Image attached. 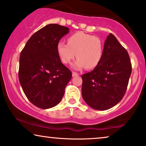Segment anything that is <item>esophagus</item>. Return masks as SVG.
Returning a JSON list of instances; mask_svg holds the SVG:
<instances>
[{"instance_id": "1", "label": "esophagus", "mask_w": 146, "mask_h": 146, "mask_svg": "<svg viewBox=\"0 0 146 146\" xmlns=\"http://www.w3.org/2000/svg\"><path fill=\"white\" fill-rule=\"evenodd\" d=\"M79 74L76 72H72V76L73 77H75V76H78Z\"/></svg>"}]
</instances>
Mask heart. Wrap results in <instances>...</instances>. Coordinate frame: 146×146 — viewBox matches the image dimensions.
I'll use <instances>...</instances> for the list:
<instances>
[{
    "label": "heart",
    "instance_id": "b5f03b06",
    "mask_svg": "<svg viewBox=\"0 0 146 146\" xmlns=\"http://www.w3.org/2000/svg\"><path fill=\"white\" fill-rule=\"evenodd\" d=\"M67 43L59 41L56 46L58 56L64 64H70L76 56L78 58L72 65L74 68L90 69L101 60L103 48L98 37L79 31L70 35Z\"/></svg>",
    "mask_w": 146,
    "mask_h": 146
}]
</instances>
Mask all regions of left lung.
Instances as JSON below:
<instances>
[{
  "mask_svg": "<svg viewBox=\"0 0 146 146\" xmlns=\"http://www.w3.org/2000/svg\"><path fill=\"white\" fill-rule=\"evenodd\" d=\"M131 74V64L127 52L110 33L105 41L97 66L82 76L83 99L96 110L111 109L125 94Z\"/></svg>",
  "mask_w": 146,
  "mask_h": 146,
  "instance_id": "obj_1",
  "label": "left lung"
}]
</instances>
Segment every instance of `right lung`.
<instances>
[{"label": "right lung", "mask_w": 146, "mask_h": 146, "mask_svg": "<svg viewBox=\"0 0 146 146\" xmlns=\"http://www.w3.org/2000/svg\"><path fill=\"white\" fill-rule=\"evenodd\" d=\"M68 33L69 28L49 24L35 32L21 52L20 84L28 100L40 109L58 105L72 78L56 50L58 43Z\"/></svg>", "instance_id": "add662e5"}]
</instances>
